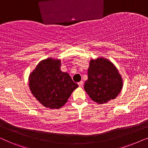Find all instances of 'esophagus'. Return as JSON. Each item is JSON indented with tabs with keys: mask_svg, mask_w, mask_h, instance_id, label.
Segmentation results:
<instances>
[{
	"mask_svg": "<svg viewBox=\"0 0 148 148\" xmlns=\"http://www.w3.org/2000/svg\"><path fill=\"white\" fill-rule=\"evenodd\" d=\"M78 85H79V86L82 88V87H83V85H84V82H83L82 81H81L80 82L78 83Z\"/></svg>",
	"mask_w": 148,
	"mask_h": 148,
	"instance_id": "34e87169",
	"label": "esophagus"
}]
</instances>
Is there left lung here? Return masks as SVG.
<instances>
[{
	"label": "left lung",
	"mask_w": 148,
	"mask_h": 148,
	"mask_svg": "<svg viewBox=\"0 0 148 148\" xmlns=\"http://www.w3.org/2000/svg\"><path fill=\"white\" fill-rule=\"evenodd\" d=\"M84 89L93 101L102 104L115 99L123 88V79L112 62L100 57L90 62Z\"/></svg>",
	"instance_id": "left-lung-1"
}]
</instances>
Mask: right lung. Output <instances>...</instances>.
<instances>
[{
    "instance_id": "add662e5",
    "label": "right lung",
    "mask_w": 148,
    "mask_h": 148,
    "mask_svg": "<svg viewBox=\"0 0 148 148\" xmlns=\"http://www.w3.org/2000/svg\"><path fill=\"white\" fill-rule=\"evenodd\" d=\"M60 60L46 58L38 63L29 76L32 94L46 108H61L78 87L69 73L60 71Z\"/></svg>"
}]
</instances>
